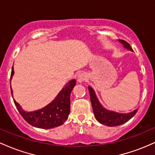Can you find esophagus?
<instances>
[{
    "instance_id": "1",
    "label": "esophagus",
    "mask_w": 155,
    "mask_h": 155,
    "mask_svg": "<svg viewBox=\"0 0 155 155\" xmlns=\"http://www.w3.org/2000/svg\"><path fill=\"white\" fill-rule=\"evenodd\" d=\"M77 79H78V81H79V82H82V81H84V80H86V76H85L84 74H79V75L78 76Z\"/></svg>"
}]
</instances>
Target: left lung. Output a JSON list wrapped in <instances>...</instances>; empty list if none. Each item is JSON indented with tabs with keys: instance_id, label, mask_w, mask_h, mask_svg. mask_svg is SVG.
I'll list each match as a JSON object with an SVG mask.
<instances>
[{
	"instance_id": "8db88e82",
	"label": "left lung",
	"mask_w": 155,
	"mask_h": 155,
	"mask_svg": "<svg viewBox=\"0 0 155 155\" xmlns=\"http://www.w3.org/2000/svg\"><path fill=\"white\" fill-rule=\"evenodd\" d=\"M120 41L123 44L124 48L133 51L132 47L127 41L124 40H120ZM88 90L90 92V101L92 103V109H93V113L95 119L100 123L104 124V125H107L108 127H115V126H118L125 123L130 120L138 111V109H136L132 112H130V113L121 114L112 111H108V110L103 107L102 105L100 104L93 89L91 87H88Z\"/></svg>"
}]
</instances>
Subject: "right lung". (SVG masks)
I'll return each mask as SVG.
<instances>
[{"mask_svg": "<svg viewBox=\"0 0 155 155\" xmlns=\"http://www.w3.org/2000/svg\"><path fill=\"white\" fill-rule=\"evenodd\" d=\"M14 74V68L12 67L10 81ZM76 85V80H71L66 84L65 87L60 92L52 102L47 106L32 112H27L21 108L19 104L14 99L16 107L24 120L28 123L35 127L42 129H50L58 127L67 120L71 111L70 95L73 88ZM11 86V81H10ZM11 92L13 93L12 87Z\"/></svg>", "mask_w": 155, "mask_h": 155, "instance_id": "right-lung-1", "label": "right lung"}]
</instances>
